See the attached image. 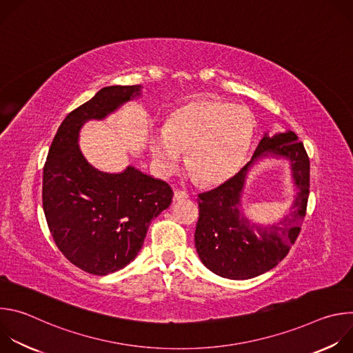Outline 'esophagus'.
<instances>
[{"mask_svg": "<svg viewBox=\"0 0 353 353\" xmlns=\"http://www.w3.org/2000/svg\"><path fill=\"white\" fill-rule=\"evenodd\" d=\"M188 198V194L183 190H176L174 191V195H173V201H181V199H185Z\"/></svg>", "mask_w": 353, "mask_h": 353, "instance_id": "1", "label": "esophagus"}]
</instances>
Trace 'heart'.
<instances>
[{
	"label": "heart",
	"instance_id": "b5f03b06",
	"mask_svg": "<svg viewBox=\"0 0 353 353\" xmlns=\"http://www.w3.org/2000/svg\"><path fill=\"white\" fill-rule=\"evenodd\" d=\"M254 123L244 108L215 100H196L177 110L165 130L150 134L149 148L158 173L169 177L187 152L190 172L205 184L230 177L243 162Z\"/></svg>",
	"mask_w": 353,
	"mask_h": 353
}]
</instances>
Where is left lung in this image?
I'll return each mask as SVG.
<instances>
[{
	"instance_id": "left-lung-1",
	"label": "left lung",
	"mask_w": 353,
	"mask_h": 353,
	"mask_svg": "<svg viewBox=\"0 0 353 353\" xmlns=\"http://www.w3.org/2000/svg\"><path fill=\"white\" fill-rule=\"evenodd\" d=\"M290 162L296 188L290 214L278 223L261 225L248 220L241 198L248 173L263 159ZM310 187V162L293 131L264 132L251 161L222 185L198 195L199 218L194 234L203 264L228 279L256 278L276 267L296 241L306 215Z\"/></svg>"
}]
</instances>
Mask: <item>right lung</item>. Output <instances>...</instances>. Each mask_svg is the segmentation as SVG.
<instances>
[{"label":"right lung","instance_id":"obj_1","mask_svg":"<svg viewBox=\"0 0 353 353\" xmlns=\"http://www.w3.org/2000/svg\"><path fill=\"white\" fill-rule=\"evenodd\" d=\"M142 86H106L71 112L59 127L43 169V211L68 261L85 272L108 275L139 253L150 221L170 207L173 190L134 166L108 173L81 152L79 132L141 96Z\"/></svg>","mask_w":353,"mask_h":353}]
</instances>
